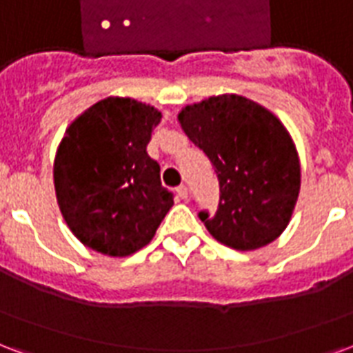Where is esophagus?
I'll return each instance as SVG.
<instances>
[{"label": "esophagus", "instance_id": "obj_1", "mask_svg": "<svg viewBox=\"0 0 353 353\" xmlns=\"http://www.w3.org/2000/svg\"><path fill=\"white\" fill-rule=\"evenodd\" d=\"M176 195H179L180 199H188V188L184 186V184L176 188Z\"/></svg>", "mask_w": 353, "mask_h": 353}]
</instances>
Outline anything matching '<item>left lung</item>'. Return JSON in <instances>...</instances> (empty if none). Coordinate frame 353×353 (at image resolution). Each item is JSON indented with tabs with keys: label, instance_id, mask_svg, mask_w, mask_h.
Here are the masks:
<instances>
[{
	"label": "left lung",
	"instance_id": "1",
	"mask_svg": "<svg viewBox=\"0 0 353 353\" xmlns=\"http://www.w3.org/2000/svg\"><path fill=\"white\" fill-rule=\"evenodd\" d=\"M186 136L219 180L216 214L199 212L217 242L238 251L268 245L287 229L299 193V160L287 128L249 98L221 94L179 113Z\"/></svg>",
	"mask_w": 353,
	"mask_h": 353
}]
</instances>
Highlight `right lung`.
<instances>
[{"mask_svg":"<svg viewBox=\"0 0 353 353\" xmlns=\"http://www.w3.org/2000/svg\"><path fill=\"white\" fill-rule=\"evenodd\" d=\"M161 113L132 98L100 100L74 121L57 148L55 195L74 236L110 256L145 248L173 206L160 165L147 154Z\"/></svg>","mask_w":353,"mask_h":353,"instance_id":"add662e5","label":"right lung"}]
</instances>
